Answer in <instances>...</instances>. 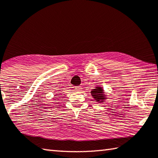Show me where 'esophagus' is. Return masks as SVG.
<instances>
[{
	"instance_id": "1",
	"label": "esophagus",
	"mask_w": 158,
	"mask_h": 158,
	"mask_svg": "<svg viewBox=\"0 0 158 158\" xmlns=\"http://www.w3.org/2000/svg\"><path fill=\"white\" fill-rule=\"evenodd\" d=\"M75 90H77V91H81V86H76L75 87Z\"/></svg>"
}]
</instances>
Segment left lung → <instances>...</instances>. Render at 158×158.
<instances>
[{
	"instance_id": "1",
	"label": "left lung",
	"mask_w": 158,
	"mask_h": 158,
	"mask_svg": "<svg viewBox=\"0 0 158 158\" xmlns=\"http://www.w3.org/2000/svg\"><path fill=\"white\" fill-rule=\"evenodd\" d=\"M90 94L98 103H104L106 100H107V95L105 94L104 89L99 85H95V88L91 90Z\"/></svg>"
}]
</instances>
